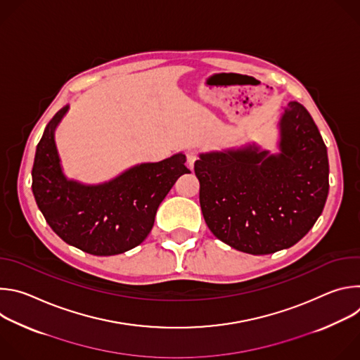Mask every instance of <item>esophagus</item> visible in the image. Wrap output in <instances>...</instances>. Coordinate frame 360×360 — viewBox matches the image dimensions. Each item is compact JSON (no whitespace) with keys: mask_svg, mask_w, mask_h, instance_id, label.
Listing matches in <instances>:
<instances>
[{"mask_svg":"<svg viewBox=\"0 0 360 360\" xmlns=\"http://www.w3.org/2000/svg\"><path fill=\"white\" fill-rule=\"evenodd\" d=\"M199 158V155H198V152L196 150H189L188 153H186V162H188V167L189 168H193V164L196 162V160Z\"/></svg>","mask_w":360,"mask_h":360,"instance_id":"obj_1","label":"esophagus"}]
</instances>
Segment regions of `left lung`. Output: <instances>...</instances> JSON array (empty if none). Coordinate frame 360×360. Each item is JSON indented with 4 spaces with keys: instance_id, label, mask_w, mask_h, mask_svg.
<instances>
[{
    "instance_id": "1",
    "label": "left lung",
    "mask_w": 360,
    "mask_h": 360,
    "mask_svg": "<svg viewBox=\"0 0 360 360\" xmlns=\"http://www.w3.org/2000/svg\"><path fill=\"white\" fill-rule=\"evenodd\" d=\"M279 129L278 155L228 149L200 153L195 162L205 222L245 253L293 246L315 225L328 198V150L311 114L290 101Z\"/></svg>"
}]
</instances>
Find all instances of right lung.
<instances>
[{
	"label": "right lung",
	"instance_id": "add662e5",
	"mask_svg": "<svg viewBox=\"0 0 360 360\" xmlns=\"http://www.w3.org/2000/svg\"><path fill=\"white\" fill-rule=\"evenodd\" d=\"M68 105L51 120L37 145L32 193L46 224L64 242L86 253H124L148 236L160 203L176 179L189 174L186 157L176 153L161 162L129 168L117 178L84 185L65 178L54 132Z\"/></svg>",
	"mask_w": 360,
	"mask_h": 360
}]
</instances>
